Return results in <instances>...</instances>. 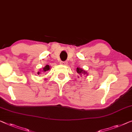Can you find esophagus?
Wrapping results in <instances>:
<instances>
[{"instance_id": "esophagus-1", "label": "esophagus", "mask_w": 132, "mask_h": 132, "mask_svg": "<svg viewBox=\"0 0 132 132\" xmlns=\"http://www.w3.org/2000/svg\"><path fill=\"white\" fill-rule=\"evenodd\" d=\"M61 64L63 65H66L67 64V62L66 61H62V62H61Z\"/></svg>"}]
</instances>
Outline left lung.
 <instances>
[{"mask_svg": "<svg viewBox=\"0 0 132 132\" xmlns=\"http://www.w3.org/2000/svg\"><path fill=\"white\" fill-rule=\"evenodd\" d=\"M76 71H77V72L78 73V74H79V76L78 77H79L80 76H81L82 75H85V74H87V72L85 71V70H82L81 68H80L79 67H77V68H76Z\"/></svg>", "mask_w": 132, "mask_h": 132, "instance_id": "8db88e82", "label": "left lung"}]
</instances>
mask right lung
I'll list each match as a JSON object with an SVG mask.
<instances>
[{
    "label": "right lung",
    "mask_w": 132,
    "mask_h": 132,
    "mask_svg": "<svg viewBox=\"0 0 132 132\" xmlns=\"http://www.w3.org/2000/svg\"><path fill=\"white\" fill-rule=\"evenodd\" d=\"M50 69H51L50 66H49V65H46L45 67L43 68L42 70V72H46L47 71H48V70H49ZM37 74H42V73L40 71H38Z\"/></svg>",
    "instance_id": "obj_1"
}]
</instances>
